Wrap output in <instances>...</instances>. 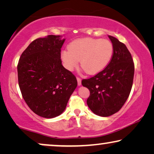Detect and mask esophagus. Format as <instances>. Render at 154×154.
Returning <instances> with one entry per match:
<instances>
[{
	"label": "esophagus",
	"instance_id": "34e87169",
	"mask_svg": "<svg viewBox=\"0 0 154 154\" xmlns=\"http://www.w3.org/2000/svg\"><path fill=\"white\" fill-rule=\"evenodd\" d=\"M77 81H78V85H81V78L77 77Z\"/></svg>",
	"mask_w": 154,
	"mask_h": 154
}]
</instances>
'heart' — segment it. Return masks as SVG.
I'll return each mask as SVG.
<instances>
[{"label": "heart", "mask_w": 154, "mask_h": 154, "mask_svg": "<svg viewBox=\"0 0 154 154\" xmlns=\"http://www.w3.org/2000/svg\"><path fill=\"white\" fill-rule=\"evenodd\" d=\"M113 52V45L109 40L83 38L71 42L69 49L62 50L60 57L67 70H73L81 60L83 70L93 75L106 68Z\"/></svg>", "instance_id": "heart-1"}]
</instances>
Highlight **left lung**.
<instances>
[{
  "mask_svg": "<svg viewBox=\"0 0 154 154\" xmlns=\"http://www.w3.org/2000/svg\"><path fill=\"white\" fill-rule=\"evenodd\" d=\"M113 48L112 58L106 68L81 83L90 90L87 104L102 117L114 114L122 108L131 91L134 65L125 45L109 35Z\"/></svg>",
  "mask_w": 154,
  "mask_h": 154,
  "instance_id": "obj_1",
  "label": "left lung"
}]
</instances>
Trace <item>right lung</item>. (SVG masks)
Here are the masks:
<instances>
[{
	"label": "right lung",
	"mask_w": 154,
	"mask_h": 154,
	"mask_svg": "<svg viewBox=\"0 0 154 154\" xmlns=\"http://www.w3.org/2000/svg\"><path fill=\"white\" fill-rule=\"evenodd\" d=\"M64 41L54 35L34 40L17 64L19 86L25 102L35 114L46 119L65 110L77 87L76 78L62 64Z\"/></svg>",
	"instance_id": "right-lung-1"
}]
</instances>
